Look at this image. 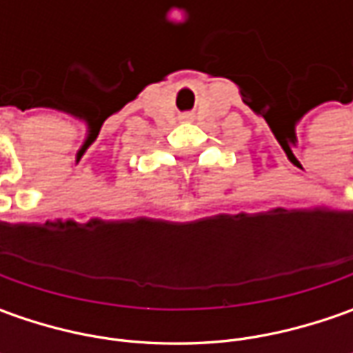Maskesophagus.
Returning <instances> with one entry per match:
<instances>
[{"instance_id":"esophagus-1","label":"esophagus","mask_w":353,"mask_h":353,"mask_svg":"<svg viewBox=\"0 0 353 353\" xmlns=\"http://www.w3.org/2000/svg\"><path fill=\"white\" fill-rule=\"evenodd\" d=\"M181 119H183V121H192V116H188V114H186V116H183Z\"/></svg>"}]
</instances>
